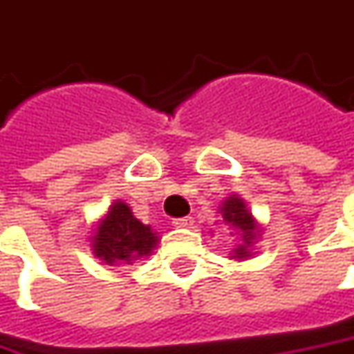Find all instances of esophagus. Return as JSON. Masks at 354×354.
<instances>
[{
    "label": "esophagus",
    "mask_w": 354,
    "mask_h": 354,
    "mask_svg": "<svg viewBox=\"0 0 354 354\" xmlns=\"http://www.w3.org/2000/svg\"><path fill=\"white\" fill-rule=\"evenodd\" d=\"M192 223H194V219H192V217H178V219H174V221H172V225L178 227V229H186V227H192Z\"/></svg>",
    "instance_id": "34e87169"
}]
</instances>
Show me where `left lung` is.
<instances>
[{
	"mask_svg": "<svg viewBox=\"0 0 354 354\" xmlns=\"http://www.w3.org/2000/svg\"><path fill=\"white\" fill-rule=\"evenodd\" d=\"M219 214L223 217V223L229 225L235 235H239V245L231 252V259L235 261H245L252 257V247L257 245V241L261 237V223L254 219V215L250 214L249 207L243 198H239L237 194H231L229 198L223 200Z\"/></svg>",
	"mask_w": 354,
	"mask_h": 354,
	"instance_id": "obj_1",
	"label": "left lung"
}]
</instances>
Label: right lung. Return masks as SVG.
<instances>
[{
  "mask_svg": "<svg viewBox=\"0 0 354 354\" xmlns=\"http://www.w3.org/2000/svg\"><path fill=\"white\" fill-rule=\"evenodd\" d=\"M90 243L95 259L109 266H121L151 257L158 235L151 225L140 223L125 201L115 200L109 205V212L95 223Z\"/></svg>",
  "mask_w": 354,
  "mask_h": 354,
  "instance_id": "obj_1",
  "label": "right lung"
}]
</instances>
